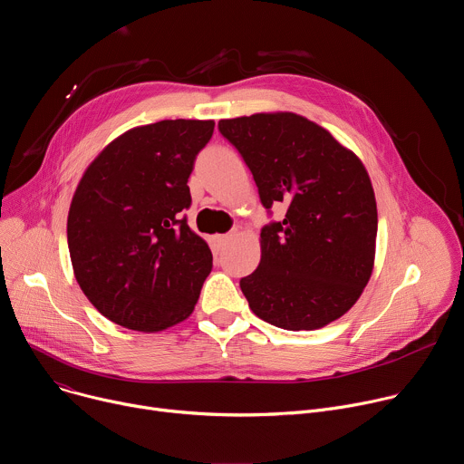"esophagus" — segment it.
<instances>
[{
	"mask_svg": "<svg viewBox=\"0 0 464 464\" xmlns=\"http://www.w3.org/2000/svg\"><path fill=\"white\" fill-rule=\"evenodd\" d=\"M235 237H237V231H229V233H226V235H220V237H218V242H220V244H227V242H231Z\"/></svg>",
	"mask_w": 464,
	"mask_h": 464,
	"instance_id": "esophagus-1",
	"label": "esophagus"
}]
</instances>
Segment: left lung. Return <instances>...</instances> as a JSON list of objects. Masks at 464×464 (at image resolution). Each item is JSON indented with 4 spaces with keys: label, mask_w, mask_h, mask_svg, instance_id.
Listing matches in <instances>:
<instances>
[{
    "label": "left lung",
    "mask_w": 464,
    "mask_h": 464,
    "mask_svg": "<svg viewBox=\"0 0 464 464\" xmlns=\"http://www.w3.org/2000/svg\"><path fill=\"white\" fill-rule=\"evenodd\" d=\"M220 134L253 174L264 209L260 262L240 279L255 315L285 330H314L362 295L374 262L376 200L362 161L295 113L222 119Z\"/></svg>",
    "instance_id": "left-lung-1"
}]
</instances>
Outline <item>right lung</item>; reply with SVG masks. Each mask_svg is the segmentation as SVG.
<instances>
[{
	"label": "right lung",
	"instance_id": "right-lung-1",
	"mask_svg": "<svg viewBox=\"0 0 464 464\" xmlns=\"http://www.w3.org/2000/svg\"><path fill=\"white\" fill-rule=\"evenodd\" d=\"M213 121H160L111 141L84 172L70 208L77 283L110 321L158 333L190 315L213 268L190 231L188 176Z\"/></svg>",
	"mask_w": 464,
	"mask_h": 464
}]
</instances>
